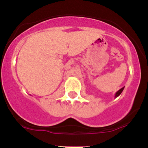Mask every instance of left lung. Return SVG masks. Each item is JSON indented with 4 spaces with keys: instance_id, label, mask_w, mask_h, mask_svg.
<instances>
[{
    "instance_id": "1",
    "label": "left lung",
    "mask_w": 148,
    "mask_h": 148,
    "mask_svg": "<svg viewBox=\"0 0 148 148\" xmlns=\"http://www.w3.org/2000/svg\"><path fill=\"white\" fill-rule=\"evenodd\" d=\"M124 88H125V86H124V87H122V88H121V89H120V90H118L117 91V92H116V94H115V96H114V97H117L118 96H120V94L122 93V91H123V89H124Z\"/></svg>"
}]
</instances>
